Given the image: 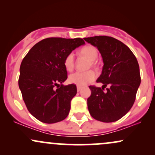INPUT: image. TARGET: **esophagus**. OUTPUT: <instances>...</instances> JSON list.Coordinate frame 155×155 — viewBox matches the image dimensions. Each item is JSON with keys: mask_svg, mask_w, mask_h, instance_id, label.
<instances>
[{"mask_svg": "<svg viewBox=\"0 0 155 155\" xmlns=\"http://www.w3.org/2000/svg\"><path fill=\"white\" fill-rule=\"evenodd\" d=\"M81 90V87L77 86V91H78V92H79L80 90Z\"/></svg>", "mask_w": 155, "mask_h": 155, "instance_id": "esophagus-1", "label": "esophagus"}]
</instances>
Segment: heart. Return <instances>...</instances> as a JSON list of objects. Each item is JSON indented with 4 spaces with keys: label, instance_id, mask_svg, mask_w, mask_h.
I'll list each match as a JSON object with an SVG mask.
<instances>
[{
    "label": "heart",
    "instance_id": "1",
    "mask_svg": "<svg viewBox=\"0 0 155 155\" xmlns=\"http://www.w3.org/2000/svg\"><path fill=\"white\" fill-rule=\"evenodd\" d=\"M79 54L84 58H87L90 61L89 67L96 66L95 60L98 56V51L95 47L92 45H87L81 48L79 51ZM75 59L74 53L71 52L65 57L64 60V66L68 71H71L74 68ZM95 79V74L92 71H88L86 72H76L71 74L68 76V81L71 84H74L79 87H83L87 84L92 82Z\"/></svg>",
    "mask_w": 155,
    "mask_h": 155
}]
</instances>
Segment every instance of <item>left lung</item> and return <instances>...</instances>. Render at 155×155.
Returning a JSON list of instances; mask_svg holds the SVG:
<instances>
[{"label":"left lung","instance_id":"left-lung-1","mask_svg":"<svg viewBox=\"0 0 155 155\" xmlns=\"http://www.w3.org/2000/svg\"><path fill=\"white\" fill-rule=\"evenodd\" d=\"M85 41L97 47L104 62L102 73L97 82L102 88L90 86L91 95L87 98L90 115L104 122H116L132 108L140 84L139 65L132 51L113 37L84 38ZM110 87L104 92V88Z\"/></svg>","mask_w":155,"mask_h":155}]
</instances>
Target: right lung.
<instances>
[{
    "instance_id": "add662e5",
    "label": "right lung",
    "mask_w": 155,
    "mask_h": 155,
    "mask_svg": "<svg viewBox=\"0 0 155 155\" xmlns=\"http://www.w3.org/2000/svg\"><path fill=\"white\" fill-rule=\"evenodd\" d=\"M84 44L80 38H45L35 44L22 60L19 87L27 108L37 120L51 124L68 117L77 90L73 84H62L67 79L64 60Z\"/></svg>"
}]
</instances>
